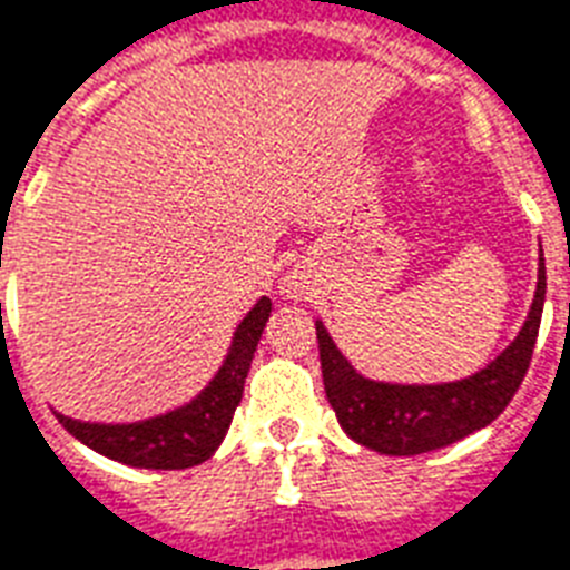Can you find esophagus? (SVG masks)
Here are the masks:
<instances>
[{
  "label": "esophagus",
  "mask_w": 570,
  "mask_h": 570,
  "mask_svg": "<svg viewBox=\"0 0 570 570\" xmlns=\"http://www.w3.org/2000/svg\"><path fill=\"white\" fill-rule=\"evenodd\" d=\"M281 295H284V298H298V295H301V284H298V281H293V277H286L284 284H281Z\"/></svg>",
  "instance_id": "esophagus-1"
}]
</instances>
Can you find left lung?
I'll list each match as a JSON object with an SVG mask.
<instances>
[{
  "label": "left lung",
  "mask_w": 570,
  "mask_h": 570,
  "mask_svg": "<svg viewBox=\"0 0 570 570\" xmlns=\"http://www.w3.org/2000/svg\"><path fill=\"white\" fill-rule=\"evenodd\" d=\"M544 289V257H539L537 295L519 336L472 376L438 385L367 380L338 351L324 322H315L324 391L344 434L380 455H423L490 425L528 374L542 322Z\"/></svg>",
  "instance_id": "left-lung-1"
}]
</instances>
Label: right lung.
<instances>
[{"instance_id": "add662e5", "label": "right lung", "mask_w": 570, "mask_h": 570, "mask_svg": "<svg viewBox=\"0 0 570 570\" xmlns=\"http://www.w3.org/2000/svg\"><path fill=\"white\" fill-rule=\"evenodd\" d=\"M272 301L261 298L237 324L223 365L194 400L138 423H86L55 411L71 438L98 455L138 470H188L208 461L232 425L234 409L243 400L248 367L255 358L263 327L269 322Z\"/></svg>"}]
</instances>
